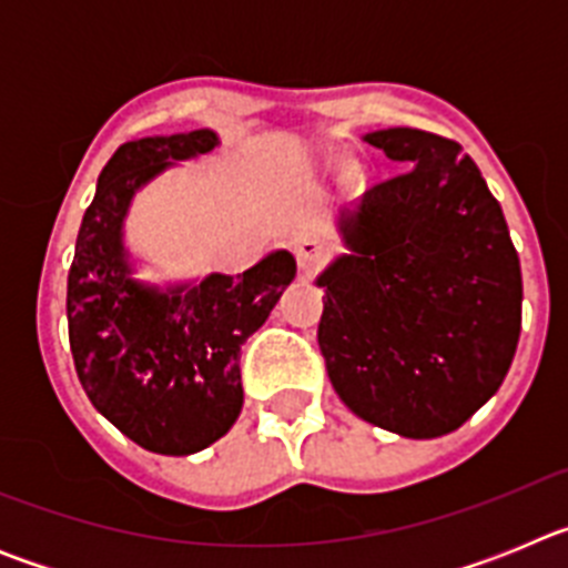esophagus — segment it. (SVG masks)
Here are the masks:
<instances>
[{
  "label": "esophagus",
  "instance_id": "obj_1",
  "mask_svg": "<svg viewBox=\"0 0 568 568\" xmlns=\"http://www.w3.org/2000/svg\"><path fill=\"white\" fill-rule=\"evenodd\" d=\"M293 253L298 267L304 273H313L315 267H321V261L327 258V244L318 235H301V239L293 241Z\"/></svg>",
  "mask_w": 568,
  "mask_h": 568
}]
</instances>
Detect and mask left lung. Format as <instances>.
Returning <instances> with one entry per match:
<instances>
[{
  "label": "left lung",
  "mask_w": 568,
  "mask_h": 568,
  "mask_svg": "<svg viewBox=\"0 0 568 568\" xmlns=\"http://www.w3.org/2000/svg\"><path fill=\"white\" fill-rule=\"evenodd\" d=\"M404 173L338 219L349 253L318 275V346L358 418L440 438L498 393L520 338L518 250L460 144L415 128L366 133Z\"/></svg>",
  "instance_id": "8db88e82"
}]
</instances>
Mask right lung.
Masks as SVG:
<instances>
[{"label":"right lung","mask_w":568,"mask_h":568,"mask_svg":"<svg viewBox=\"0 0 568 568\" xmlns=\"http://www.w3.org/2000/svg\"><path fill=\"white\" fill-rule=\"evenodd\" d=\"M215 144L213 130H193L115 150L84 210L68 273L70 353L90 404L159 455H193L227 435L244 404L241 344L295 278L287 250L202 284L159 290L130 278L122 224L135 190Z\"/></svg>","instance_id":"obj_1"}]
</instances>
